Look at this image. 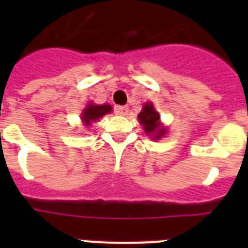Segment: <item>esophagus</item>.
<instances>
[{"mask_svg":"<svg viewBox=\"0 0 248 248\" xmlns=\"http://www.w3.org/2000/svg\"><path fill=\"white\" fill-rule=\"evenodd\" d=\"M116 113L120 116H126L128 113L127 107H116Z\"/></svg>","mask_w":248,"mask_h":248,"instance_id":"obj_1","label":"esophagus"}]
</instances>
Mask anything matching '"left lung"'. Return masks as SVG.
I'll return each mask as SVG.
<instances>
[{
	"label": "left lung",
	"mask_w": 248,
	"mask_h": 248,
	"mask_svg": "<svg viewBox=\"0 0 248 248\" xmlns=\"http://www.w3.org/2000/svg\"><path fill=\"white\" fill-rule=\"evenodd\" d=\"M140 124L144 126V130L148 135L153 136V139H161L165 135L166 130L159 124V114L155 112L152 103H147L143 107V110L139 113Z\"/></svg>",
	"instance_id": "obj_1"
}]
</instances>
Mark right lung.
Returning <instances> with one entry per match:
<instances>
[{
    "label": "right lung",
    "mask_w": 248,
    "mask_h": 248,
    "mask_svg": "<svg viewBox=\"0 0 248 248\" xmlns=\"http://www.w3.org/2000/svg\"><path fill=\"white\" fill-rule=\"evenodd\" d=\"M112 112V107L109 104L93 105L89 104L82 113V121L86 124H93V121L99 120L100 117L105 116L107 113Z\"/></svg>",
    "instance_id": "1"
}]
</instances>
